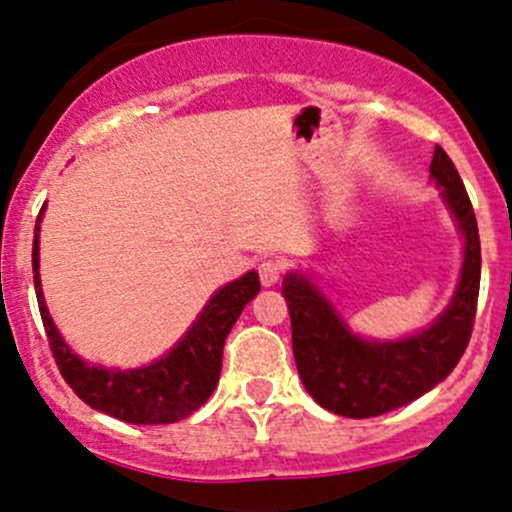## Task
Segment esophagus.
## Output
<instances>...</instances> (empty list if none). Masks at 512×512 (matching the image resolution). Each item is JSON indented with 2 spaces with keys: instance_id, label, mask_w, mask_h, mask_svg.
Masks as SVG:
<instances>
[{
  "instance_id": "obj_1",
  "label": "esophagus",
  "mask_w": 512,
  "mask_h": 512,
  "mask_svg": "<svg viewBox=\"0 0 512 512\" xmlns=\"http://www.w3.org/2000/svg\"><path fill=\"white\" fill-rule=\"evenodd\" d=\"M279 277H282V265L274 260H265L260 265V282L262 286H274L279 282Z\"/></svg>"
}]
</instances>
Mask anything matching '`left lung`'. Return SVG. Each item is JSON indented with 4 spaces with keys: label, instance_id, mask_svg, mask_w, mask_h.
<instances>
[{
    "label": "left lung",
    "instance_id": "8db88e82",
    "mask_svg": "<svg viewBox=\"0 0 512 512\" xmlns=\"http://www.w3.org/2000/svg\"><path fill=\"white\" fill-rule=\"evenodd\" d=\"M430 177L464 233V265L452 301L428 330L393 342L357 338L311 279L291 272L282 282L303 386L342 418H374L415 401L447 379L469 345L481 282L479 228L462 177L440 145Z\"/></svg>",
    "mask_w": 512,
    "mask_h": 512
}]
</instances>
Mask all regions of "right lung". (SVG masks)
<instances>
[{
	"label": "right lung",
	"instance_id": "obj_1",
	"mask_svg": "<svg viewBox=\"0 0 512 512\" xmlns=\"http://www.w3.org/2000/svg\"><path fill=\"white\" fill-rule=\"evenodd\" d=\"M43 211L46 206L38 213L33 228V284H36L38 311L46 328L50 352L70 389L94 411L119 418L123 423L165 425L199 411L221 376L223 345L230 328L260 291V277L255 269L218 289L187 335L157 362L126 372L92 367L65 345L43 301L41 274H38V230H41Z\"/></svg>",
	"mask_w": 512,
	"mask_h": 512
}]
</instances>
